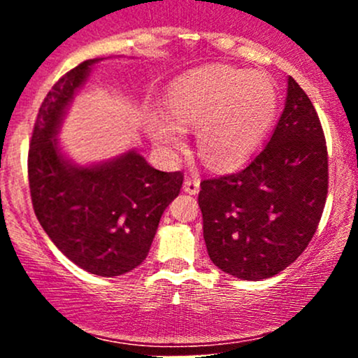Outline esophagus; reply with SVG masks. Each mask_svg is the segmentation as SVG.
<instances>
[{"instance_id":"obj_1","label":"esophagus","mask_w":358,"mask_h":358,"mask_svg":"<svg viewBox=\"0 0 358 358\" xmlns=\"http://www.w3.org/2000/svg\"><path fill=\"white\" fill-rule=\"evenodd\" d=\"M183 190L187 193H190V195H196L200 190V180L196 178H185L183 182Z\"/></svg>"}]
</instances>
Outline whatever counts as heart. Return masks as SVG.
<instances>
[{"mask_svg": "<svg viewBox=\"0 0 358 358\" xmlns=\"http://www.w3.org/2000/svg\"><path fill=\"white\" fill-rule=\"evenodd\" d=\"M279 110V89L259 71L212 64L176 79L166 110H151L146 131L158 146L180 148L195 129L196 151L213 170L241 166L257 151Z\"/></svg>", "mask_w": 358, "mask_h": 358, "instance_id": "heart-1", "label": "heart"}]
</instances>
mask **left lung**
Segmentation results:
<instances>
[{
	"mask_svg": "<svg viewBox=\"0 0 358 358\" xmlns=\"http://www.w3.org/2000/svg\"><path fill=\"white\" fill-rule=\"evenodd\" d=\"M327 193L328 153L320 117L305 90L287 77L285 110L264 150L237 173L200 183L212 262L248 281L281 273L315 236Z\"/></svg>",
	"mask_w": 358,
	"mask_h": 358,
	"instance_id": "1",
	"label": "left lung"
}]
</instances>
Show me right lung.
<instances>
[{
	"label": "right lung",
	"mask_w": 358,
	"mask_h": 358,
	"mask_svg": "<svg viewBox=\"0 0 358 358\" xmlns=\"http://www.w3.org/2000/svg\"><path fill=\"white\" fill-rule=\"evenodd\" d=\"M99 60L82 62L43 99L28 151V182L36 219L60 252L90 274L113 278L145 261L183 173L155 170L134 150L87 166L65 158L57 134Z\"/></svg>",
	"instance_id": "add662e5"
}]
</instances>
